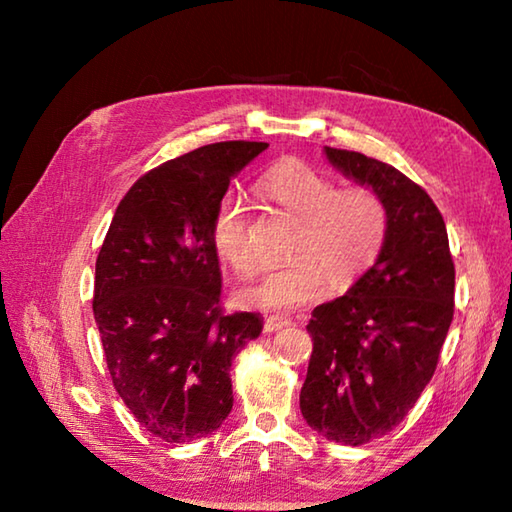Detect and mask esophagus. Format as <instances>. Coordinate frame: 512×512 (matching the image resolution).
<instances>
[{
  "label": "esophagus",
  "instance_id": "1",
  "mask_svg": "<svg viewBox=\"0 0 512 512\" xmlns=\"http://www.w3.org/2000/svg\"><path fill=\"white\" fill-rule=\"evenodd\" d=\"M289 325H291V318H287V316H268L264 320V332L273 334V332H277V329H284Z\"/></svg>",
  "mask_w": 512,
  "mask_h": 512
}]
</instances>
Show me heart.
Returning a JSON list of instances; mask_svg holds the SVG:
<instances>
[{
    "label": "heart",
    "instance_id": "obj_1",
    "mask_svg": "<svg viewBox=\"0 0 512 512\" xmlns=\"http://www.w3.org/2000/svg\"><path fill=\"white\" fill-rule=\"evenodd\" d=\"M264 194L300 221L287 266L271 268L237 293L248 309L289 311L345 289L366 273L384 246L388 214L381 198L368 187L339 189L332 178L305 162L284 160L266 171ZM212 244L232 271H255V250L248 232V205L239 192H228L216 205Z\"/></svg>",
    "mask_w": 512,
    "mask_h": 512
}]
</instances>
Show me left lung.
Instances as JSON below:
<instances>
[{"instance_id": "left-lung-1", "label": "left lung", "mask_w": 512, "mask_h": 512, "mask_svg": "<svg viewBox=\"0 0 512 512\" xmlns=\"http://www.w3.org/2000/svg\"><path fill=\"white\" fill-rule=\"evenodd\" d=\"M332 167L386 205L384 246L348 293L311 311L302 418L341 445L386 436L418 402L454 318V262L443 214L402 171L325 146Z\"/></svg>"}]
</instances>
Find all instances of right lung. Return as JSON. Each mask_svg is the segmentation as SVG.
I'll return each instance as SVG.
<instances>
[{"instance_id":"1","label":"right lung","mask_w":512,"mask_h":512,"mask_svg":"<svg viewBox=\"0 0 512 512\" xmlns=\"http://www.w3.org/2000/svg\"><path fill=\"white\" fill-rule=\"evenodd\" d=\"M266 142H219L137 180L117 205L94 273V320L117 393L164 443L216 431L232 411L230 366L264 320L223 314L212 219Z\"/></svg>"}]
</instances>
